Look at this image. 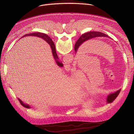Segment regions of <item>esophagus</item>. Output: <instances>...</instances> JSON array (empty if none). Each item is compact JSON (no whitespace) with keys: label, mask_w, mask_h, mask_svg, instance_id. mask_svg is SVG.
<instances>
[{"label":"esophagus","mask_w":134,"mask_h":134,"mask_svg":"<svg viewBox=\"0 0 134 134\" xmlns=\"http://www.w3.org/2000/svg\"><path fill=\"white\" fill-rule=\"evenodd\" d=\"M64 67L65 68V69H66L67 70H70L72 67H71V65L69 64H66L64 65Z\"/></svg>","instance_id":"obj_1"}]
</instances>
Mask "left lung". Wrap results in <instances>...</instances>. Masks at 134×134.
Returning <instances> with one entry per match:
<instances>
[{
  "instance_id": "left-lung-1",
  "label": "left lung",
  "mask_w": 134,
  "mask_h": 134,
  "mask_svg": "<svg viewBox=\"0 0 134 134\" xmlns=\"http://www.w3.org/2000/svg\"><path fill=\"white\" fill-rule=\"evenodd\" d=\"M97 37H107L110 38V37L107 34L100 32L91 31V32L86 33L85 34H83L80 37L77 41L75 43L74 49L76 53H77L79 48L83 43H84V42L90 40H92L94 39V38ZM120 91H121V89H119V90L116 91L115 92L110 93L109 95H108V96L107 97V103H111L112 101H113V100L115 99L119 95Z\"/></svg>"
}]
</instances>
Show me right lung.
Instances as JSON below:
<instances>
[{
	"mask_svg": "<svg viewBox=\"0 0 134 134\" xmlns=\"http://www.w3.org/2000/svg\"><path fill=\"white\" fill-rule=\"evenodd\" d=\"M37 36V37H39L41 38V39H43V40H44L50 46V48L51 49V51H52V55L53 57V58L55 62V63L57 64V65H58L59 67H63V64L62 63V62L59 61V59L58 57V55H57V53H56V51H55V45L53 43V42L52 41V39L51 38L48 36V35H47L46 34L42 33H40V32H35V33H30V34H27L24 35L23 36H22L21 38L25 37V36ZM18 100L20 101L21 104L24 106L25 108H31L30 105H29L27 104H25L23 102V101L20 100V99H18Z\"/></svg>",
	"mask_w": 134,
	"mask_h": 134,
	"instance_id": "add662e5",
	"label": "right lung"
}]
</instances>
